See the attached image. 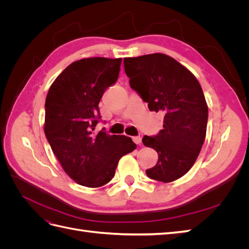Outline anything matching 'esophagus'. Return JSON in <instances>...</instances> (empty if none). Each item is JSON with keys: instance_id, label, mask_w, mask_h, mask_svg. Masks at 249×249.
<instances>
[{"instance_id": "34e87169", "label": "esophagus", "mask_w": 249, "mask_h": 249, "mask_svg": "<svg viewBox=\"0 0 249 249\" xmlns=\"http://www.w3.org/2000/svg\"><path fill=\"white\" fill-rule=\"evenodd\" d=\"M133 141L136 143V144H140V143H141V137H139V136L133 137Z\"/></svg>"}]
</instances>
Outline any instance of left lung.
Here are the masks:
<instances>
[{"label": "left lung", "mask_w": 249, "mask_h": 249, "mask_svg": "<svg viewBox=\"0 0 249 249\" xmlns=\"http://www.w3.org/2000/svg\"><path fill=\"white\" fill-rule=\"evenodd\" d=\"M124 63L131 88L150 111L164 114L163 130L142 139L158 153L157 164L146 175L173 182L193 166L206 138L208 105L201 86L189 70L161 53L124 58Z\"/></svg>", "instance_id": "1"}]
</instances>
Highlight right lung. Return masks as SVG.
<instances>
[{
    "label": "right lung",
    "instance_id": "obj_1",
    "mask_svg": "<svg viewBox=\"0 0 249 249\" xmlns=\"http://www.w3.org/2000/svg\"><path fill=\"white\" fill-rule=\"evenodd\" d=\"M122 58H84L53 82L46 99L44 134L63 170L79 185L96 188L114 177L120 158L137 147L124 135L95 131L99 103L118 79Z\"/></svg>",
    "mask_w": 249,
    "mask_h": 249
}]
</instances>
